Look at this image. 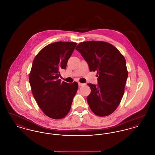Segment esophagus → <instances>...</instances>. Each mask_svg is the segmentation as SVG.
<instances>
[{"label": "esophagus", "instance_id": "1", "mask_svg": "<svg viewBox=\"0 0 155 155\" xmlns=\"http://www.w3.org/2000/svg\"><path fill=\"white\" fill-rule=\"evenodd\" d=\"M84 84H82V83H80V82H79L78 83V85H79V87H81V86H82V85H84Z\"/></svg>", "mask_w": 155, "mask_h": 155}]
</instances>
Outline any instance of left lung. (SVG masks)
Returning <instances> with one entry per match:
<instances>
[{"instance_id":"8db88e82","label":"left lung","mask_w":155,"mask_h":155,"mask_svg":"<svg viewBox=\"0 0 155 155\" xmlns=\"http://www.w3.org/2000/svg\"><path fill=\"white\" fill-rule=\"evenodd\" d=\"M75 49L88 63L90 71H97V85L88 84L91 89L87 97L90 109L97 116L110 115L124 93L128 73L124 56L115 46L103 41L81 42Z\"/></svg>"}]
</instances>
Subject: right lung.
I'll use <instances>...</instances> for the list:
<instances>
[{
    "label": "right lung",
    "instance_id": "1",
    "mask_svg": "<svg viewBox=\"0 0 155 155\" xmlns=\"http://www.w3.org/2000/svg\"><path fill=\"white\" fill-rule=\"evenodd\" d=\"M75 42H56L46 46L34 59L29 74L32 95L45 114L53 119L66 117L78 88L59 79L74 52Z\"/></svg>",
    "mask_w": 155,
    "mask_h": 155
}]
</instances>
